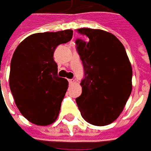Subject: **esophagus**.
<instances>
[{"mask_svg":"<svg viewBox=\"0 0 151 151\" xmlns=\"http://www.w3.org/2000/svg\"><path fill=\"white\" fill-rule=\"evenodd\" d=\"M68 81H69V84H73V83L75 82V79H69Z\"/></svg>","mask_w":151,"mask_h":151,"instance_id":"1","label":"esophagus"}]
</instances>
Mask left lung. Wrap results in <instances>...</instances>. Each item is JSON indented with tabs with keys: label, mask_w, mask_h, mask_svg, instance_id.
<instances>
[{
	"label": "left lung",
	"mask_w": 151,
	"mask_h": 151,
	"mask_svg": "<svg viewBox=\"0 0 151 151\" xmlns=\"http://www.w3.org/2000/svg\"><path fill=\"white\" fill-rule=\"evenodd\" d=\"M76 49L84 69L82 95L76 99L88 123L104 126L123 111L132 91V67L124 45L114 35L81 28Z\"/></svg>",
	"instance_id": "8db88e82"
}]
</instances>
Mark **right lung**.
Here are the masks:
<instances>
[{
    "instance_id": "1",
    "label": "right lung",
    "mask_w": 151,
    "mask_h": 151,
    "mask_svg": "<svg viewBox=\"0 0 151 151\" xmlns=\"http://www.w3.org/2000/svg\"><path fill=\"white\" fill-rule=\"evenodd\" d=\"M72 37V30L36 33L26 38L15 50L9 87L18 110L31 123L47 125L59 115L69 83L58 77L53 54L56 47Z\"/></svg>"
}]
</instances>
